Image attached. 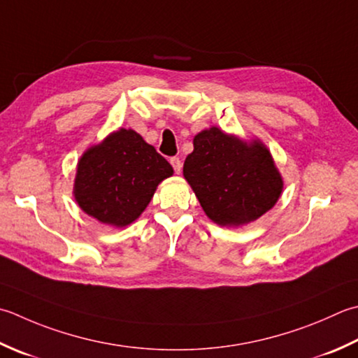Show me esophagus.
I'll return each instance as SVG.
<instances>
[{
  "label": "esophagus",
  "mask_w": 358,
  "mask_h": 358,
  "mask_svg": "<svg viewBox=\"0 0 358 358\" xmlns=\"http://www.w3.org/2000/svg\"><path fill=\"white\" fill-rule=\"evenodd\" d=\"M171 164H172V167H173L175 173H180V172H181V167H183V164H181V159H180L178 157L171 158Z\"/></svg>",
  "instance_id": "obj_1"
}]
</instances>
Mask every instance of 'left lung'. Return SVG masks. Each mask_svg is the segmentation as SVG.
Listing matches in <instances>:
<instances>
[{
	"label": "left lung",
	"instance_id": "obj_1",
	"mask_svg": "<svg viewBox=\"0 0 358 358\" xmlns=\"http://www.w3.org/2000/svg\"><path fill=\"white\" fill-rule=\"evenodd\" d=\"M183 175L203 211L222 227L259 219L275 206L282 191L281 175L267 147L242 143L217 127L194 138Z\"/></svg>",
	"mask_w": 358,
	"mask_h": 358
}]
</instances>
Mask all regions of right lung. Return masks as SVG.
Instances as JSON below:
<instances>
[{"mask_svg": "<svg viewBox=\"0 0 358 358\" xmlns=\"http://www.w3.org/2000/svg\"><path fill=\"white\" fill-rule=\"evenodd\" d=\"M172 166L141 135L121 129L83 153L74 183L76 201L88 215L113 227L136 220Z\"/></svg>", "mask_w": 358, "mask_h": 358, "instance_id": "1", "label": "right lung"}]
</instances>
